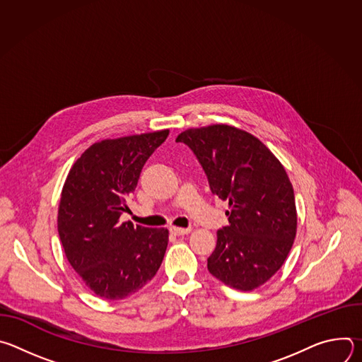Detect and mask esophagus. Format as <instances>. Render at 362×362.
Returning <instances> with one entry per match:
<instances>
[{
    "label": "esophagus",
    "instance_id": "esophagus-1",
    "mask_svg": "<svg viewBox=\"0 0 362 362\" xmlns=\"http://www.w3.org/2000/svg\"><path fill=\"white\" fill-rule=\"evenodd\" d=\"M170 232H172L173 235L182 236V235L190 233V228H177V226H172V228H170Z\"/></svg>",
    "mask_w": 362,
    "mask_h": 362
}]
</instances>
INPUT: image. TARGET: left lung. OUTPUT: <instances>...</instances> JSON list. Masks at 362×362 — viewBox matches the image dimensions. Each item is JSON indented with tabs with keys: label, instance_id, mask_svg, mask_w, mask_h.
<instances>
[{
	"label": "left lung",
	"instance_id": "1",
	"mask_svg": "<svg viewBox=\"0 0 362 362\" xmlns=\"http://www.w3.org/2000/svg\"><path fill=\"white\" fill-rule=\"evenodd\" d=\"M176 141L193 150L212 193L229 202V226L218 230L209 272L233 289L262 286L284 265L296 235L285 168L259 139L229 124L187 129Z\"/></svg>",
	"mask_w": 362,
	"mask_h": 362
}]
</instances>
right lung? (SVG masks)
Masks as SVG:
<instances>
[{
  "instance_id": "right-lung-1",
  "label": "right lung",
  "mask_w": 362,
  "mask_h": 362,
  "mask_svg": "<svg viewBox=\"0 0 362 362\" xmlns=\"http://www.w3.org/2000/svg\"><path fill=\"white\" fill-rule=\"evenodd\" d=\"M169 129L91 144L71 166L59 204L57 226L66 257L86 286L109 300L141 289L159 271L166 228L120 222L140 172Z\"/></svg>"
}]
</instances>
